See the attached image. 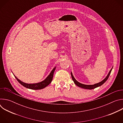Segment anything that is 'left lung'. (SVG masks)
Here are the masks:
<instances>
[{"label": "left lung", "mask_w": 123, "mask_h": 123, "mask_svg": "<svg viewBox=\"0 0 123 123\" xmlns=\"http://www.w3.org/2000/svg\"><path fill=\"white\" fill-rule=\"evenodd\" d=\"M112 68H113V67H112V68H111V69L110 70V71L109 72L108 74L107 75V76H106V78H105L104 80H103L102 81H101L100 82L98 83H96V84H94V85H85V84H81V83H79V82H78V81L74 78V75H73V74H72V72H71V75H72V77L73 80L74 81V84H75L76 86H79V87H82V88H83V89H88V90H92V89H94L96 88V87H98V86H101V85H102L105 82H106V81L108 80V78H109V76H110V74H111V71H112Z\"/></svg>", "instance_id": "1"}]
</instances>
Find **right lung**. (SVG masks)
I'll use <instances>...</instances> for the list:
<instances>
[{
  "label": "right lung",
  "instance_id": "add662e5",
  "mask_svg": "<svg viewBox=\"0 0 123 123\" xmlns=\"http://www.w3.org/2000/svg\"><path fill=\"white\" fill-rule=\"evenodd\" d=\"M55 68H56V67L53 68V69L52 70L51 72L47 76V77L44 80H43L40 82L37 83H34V84L26 83H24V82L21 81L19 79H18L14 75V76L15 77V78L16 79V80L18 81V82L21 85H22L23 86L26 87V88L31 89V90H41V89L45 88V87L48 86L51 82Z\"/></svg>",
  "mask_w": 123,
  "mask_h": 123
}]
</instances>
